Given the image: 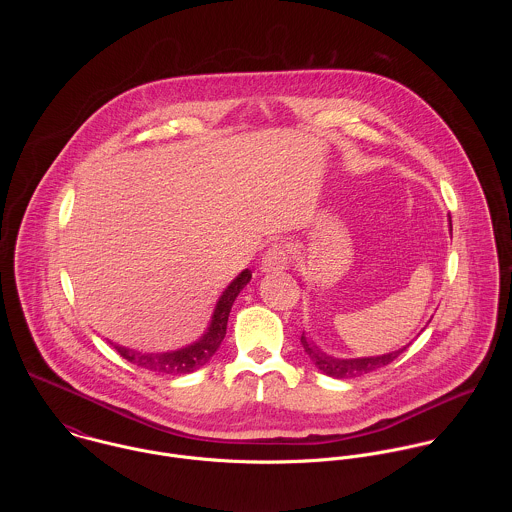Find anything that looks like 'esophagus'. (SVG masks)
<instances>
[{"mask_svg": "<svg viewBox=\"0 0 512 512\" xmlns=\"http://www.w3.org/2000/svg\"><path fill=\"white\" fill-rule=\"evenodd\" d=\"M290 266V252L284 244H272L264 258H262V272H280V270H288Z\"/></svg>", "mask_w": 512, "mask_h": 512, "instance_id": "1", "label": "esophagus"}]
</instances>
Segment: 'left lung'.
I'll use <instances>...</instances> for the list:
<instances>
[{
	"mask_svg": "<svg viewBox=\"0 0 512 512\" xmlns=\"http://www.w3.org/2000/svg\"><path fill=\"white\" fill-rule=\"evenodd\" d=\"M301 343L305 353L309 355V359L313 361V365L317 366L321 372H325L327 376H335V378H355L366 372H372L380 366L390 365L404 349L382 355V357H370V359H349V361H339V359H331L327 355H323L321 351H317V347H313L311 343H307V339L301 335Z\"/></svg>",
	"mask_w": 512,
	"mask_h": 512,
	"instance_id": "obj_1",
	"label": "left lung"
}]
</instances>
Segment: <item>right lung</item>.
Masks as SVG:
<instances>
[{"instance_id":"obj_1","label":"right lung","mask_w":512,"mask_h":512,"mask_svg":"<svg viewBox=\"0 0 512 512\" xmlns=\"http://www.w3.org/2000/svg\"><path fill=\"white\" fill-rule=\"evenodd\" d=\"M252 272L244 270L226 290L220 295L213 321L209 331L203 335L201 341H197L191 347H185L181 351L175 353H163V355H144L138 351H130L124 347L114 345V349L120 353V357H124L128 363L132 365L142 366L151 372H161V374H187L193 372L203 365H207L211 361V357L217 353V349L226 335V323H228V315L232 309L234 299L238 297L240 290L250 282Z\"/></svg>"}]
</instances>
